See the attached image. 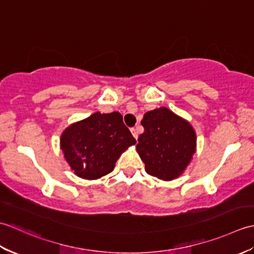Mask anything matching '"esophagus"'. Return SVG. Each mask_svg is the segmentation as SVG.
I'll return each instance as SVG.
<instances>
[{
	"label": "esophagus",
	"instance_id": "34e87169",
	"mask_svg": "<svg viewBox=\"0 0 254 254\" xmlns=\"http://www.w3.org/2000/svg\"><path fill=\"white\" fill-rule=\"evenodd\" d=\"M131 133L133 134V136L137 139V131L135 130V128H131Z\"/></svg>",
	"mask_w": 254,
	"mask_h": 254
}]
</instances>
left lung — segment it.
Listing matches in <instances>:
<instances>
[{"label":"left lung","instance_id":"8db88e82","mask_svg":"<svg viewBox=\"0 0 254 254\" xmlns=\"http://www.w3.org/2000/svg\"><path fill=\"white\" fill-rule=\"evenodd\" d=\"M136 152L148 175L170 181L179 178L196 152V133L191 123L166 107L148 111Z\"/></svg>","mask_w":254,"mask_h":254}]
</instances>
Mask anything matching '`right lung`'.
<instances>
[{"label": "right lung", "instance_id": "obj_1", "mask_svg": "<svg viewBox=\"0 0 254 254\" xmlns=\"http://www.w3.org/2000/svg\"><path fill=\"white\" fill-rule=\"evenodd\" d=\"M136 141L119 112H95L68 126L61 134L64 158L77 177L96 180L115 169L123 152Z\"/></svg>", "mask_w": 254, "mask_h": 254}]
</instances>
